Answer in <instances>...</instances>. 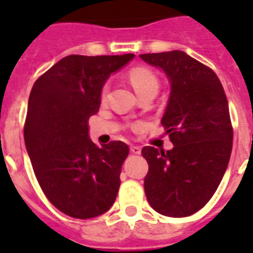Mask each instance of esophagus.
Wrapping results in <instances>:
<instances>
[{
	"instance_id": "esophagus-1",
	"label": "esophagus",
	"mask_w": 253,
	"mask_h": 253,
	"mask_svg": "<svg viewBox=\"0 0 253 253\" xmlns=\"http://www.w3.org/2000/svg\"><path fill=\"white\" fill-rule=\"evenodd\" d=\"M130 152L132 154H141V148L139 146H135V145H131L130 146Z\"/></svg>"
}]
</instances>
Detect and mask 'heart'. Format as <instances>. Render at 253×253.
Listing matches in <instances>:
<instances>
[{
  "mask_svg": "<svg viewBox=\"0 0 253 253\" xmlns=\"http://www.w3.org/2000/svg\"><path fill=\"white\" fill-rule=\"evenodd\" d=\"M128 80L138 94L149 92V90L157 93L159 90V77L148 67L138 66L131 69L128 72ZM107 93H108V85L105 84L101 89V99H105Z\"/></svg>",
  "mask_w": 253,
  "mask_h": 253,
  "instance_id": "1",
  "label": "heart"
}]
</instances>
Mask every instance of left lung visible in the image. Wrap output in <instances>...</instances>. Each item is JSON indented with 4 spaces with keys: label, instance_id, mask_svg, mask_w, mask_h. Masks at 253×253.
<instances>
[{
    "label": "left lung",
    "instance_id": "left-lung-1",
    "mask_svg": "<svg viewBox=\"0 0 253 253\" xmlns=\"http://www.w3.org/2000/svg\"><path fill=\"white\" fill-rule=\"evenodd\" d=\"M139 57L169 78V103L161 125L173 143L167 152L142 149L149 164L145 194L160 214L188 217L211 199L228 168L233 143L228 99L217 74L186 52Z\"/></svg>",
    "mask_w": 253,
    "mask_h": 253
}]
</instances>
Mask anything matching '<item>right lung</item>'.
Listing matches in <instances>:
<instances>
[{
  "label": "right lung",
  "instance_id": "right-lung-1",
  "mask_svg": "<svg viewBox=\"0 0 253 253\" xmlns=\"http://www.w3.org/2000/svg\"><path fill=\"white\" fill-rule=\"evenodd\" d=\"M132 57L69 55L32 86L24 125L27 152L46 198L69 217H97L116 199L128 146L111 141L99 148L88 138V121L99 111L105 80Z\"/></svg>",
  "mask_w": 253,
  "mask_h": 253
}]
</instances>
